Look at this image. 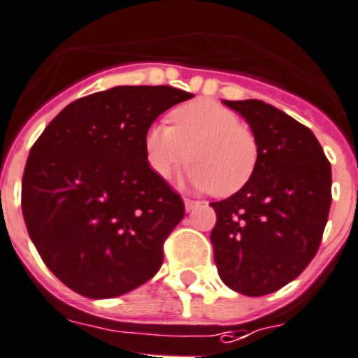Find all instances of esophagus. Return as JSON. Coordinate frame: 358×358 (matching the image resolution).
Segmentation results:
<instances>
[{
  "label": "esophagus",
  "mask_w": 358,
  "mask_h": 358,
  "mask_svg": "<svg viewBox=\"0 0 358 358\" xmlns=\"http://www.w3.org/2000/svg\"><path fill=\"white\" fill-rule=\"evenodd\" d=\"M200 203L202 202H199V200H192V199H185V207H186V210H193V209H196V207L200 206Z\"/></svg>",
  "instance_id": "obj_1"
}]
</instances>
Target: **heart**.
<instances>
[{"mask_svg": "<svg viewBox=\"0 0 358 358\" xmlns=\"http://www.w3.org/2000/svg\"><path fill=\"white\" fill-rule=\"evenodd\" d=\"M172 121L173 126L152 124L145 134V159L156 176L169 177L192 158L196 163L185 179L196 189L230 195L250 181L258 144L236 112L216 101L196 100L177 107Z\"/></svg>", "mask_w": 358, "mask_h": 358, "instance_id": "heart-1", "label": "heart"}]
</instances>
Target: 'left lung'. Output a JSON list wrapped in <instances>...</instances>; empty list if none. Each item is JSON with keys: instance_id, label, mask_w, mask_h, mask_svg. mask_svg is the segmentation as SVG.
Wrapping results in <instances>:
<instances>
[{"instance_id": "obj_1", "label": "left lung", "mask_w": 358, "mask_h": 358, "mask_svg": "<svg viewBox=\"0 0 358 358\" xmlns=\"http://www.w3.org/2000/svg\"><path fill=\"white\" fill-rule=\"evenodd\" d=\"M250 124L258 163L250 181L213 202L217 274L250 297L294 281L316 255L332 202V172L308 126L262 100H223Z\"/></svg>"}]
</instances>
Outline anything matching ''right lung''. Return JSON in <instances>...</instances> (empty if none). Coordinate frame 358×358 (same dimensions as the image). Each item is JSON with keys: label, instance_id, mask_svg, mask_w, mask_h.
Here are the masks:
<instances>
[{"label": "right lung", "instance_id": "add662e5", "mask_svg": "<svg viewBox=\"0 0 358 358\" xmlns=\"http://www.w3.org/2000/svg\"><path fill=\"white\" fill-rule=\"evenodd\" d=\"M193 98L170 86H115L49 122L22 176V216L49 271L77 294L112 299L159 271L185 203L145 159L155 119Z\"/></svg>", "mask_w": 358, "mask_h": 358}]
</instances>
